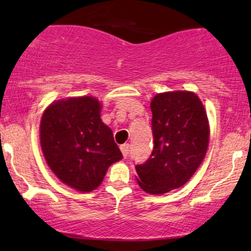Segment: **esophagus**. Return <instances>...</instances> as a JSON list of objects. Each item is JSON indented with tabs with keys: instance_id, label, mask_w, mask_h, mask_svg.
<instances>
[{
	"instance_id": "34e87169",
	"label": "esophagus",
	"mask_w": 251,
	"mask_h": 251,
	"mask_svg": "<svg viewBox=\"0 0 251 251\" xmlns=\"http://www.w3.org/2000/svg\"><path fill=\"white\" fill-rule=\"evenodd\" d=\"M120 150H122V153L124 155V158L127 157L128 152H129V145H128V144H123V145L120 146Z\"/></svg>"
}]
</instances>
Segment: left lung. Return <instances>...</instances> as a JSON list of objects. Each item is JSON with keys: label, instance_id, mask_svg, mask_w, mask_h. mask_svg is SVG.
Returning a JSON list of instances; mask_svg holds the SVG:
<instances>
[{"label": "left lung", "instance_id": "obj_1", "mask_svg": "<svg viewBox=\"0 0 251 251\" xmlns=\"http://www.w3.org/2000/svg\"><path fill=\"white\" fill-rule=\"evenodd\" d=\"M153 150L144 164L135 165L144 191L162 195L188 181L200 168L209 145V122L197 94L165 92L151 101Z\"/></svg>", "mask_w": 251, "mask_h": 251}]
</instances>
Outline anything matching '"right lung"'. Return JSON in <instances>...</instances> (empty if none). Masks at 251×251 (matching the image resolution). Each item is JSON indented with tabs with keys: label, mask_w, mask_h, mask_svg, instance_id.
Segmentation results:
<instances>
[{
	"label": "right lung",
	"mask_w": 251,
	"mask_h": 251,
	"mask_svg": "<svg viewBox=\"0 0 251 251\" xmlns=\"http://www.w3.org/2000/svg\"><path fill=\"white\" fill-rule=\"evenodd\" d=\"M100 111L96 98H68L51 102L40 123V143L48 166L62 183L80 192L96 190L109 165L123 158Z\"/></svg>",
	"instance_id": "1"
}]
</instances>
